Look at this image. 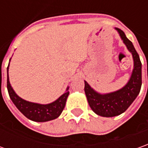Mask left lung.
<instances>
[{"instance_id": "1", "label": "left lung", "mask_w": 148, "mask_h": 148, "mask_svg": "<svg viewBox=\"0 0 148 148\" xmlns=\"http://www.w3.org/2000/svg\"><path fill=\"white\" fill-rule=\"evenodd\" d=\"M130 53L132 54L134 68L129 81L124 87L109 93H99L84 81V91L92 111L105 117L118 116L129 108L136 99L142 86V63L132 42L119 28H115Z\"/></svg>"}]
</instances>
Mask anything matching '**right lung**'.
Instances as JSON below:
<instances>
[{
    "label": "right lung",
    "instance_id": "right-lung-1",
    "mask_svg": "<svg viewBox=\"0 0 148 148\" xmlns=\"http://www.w3.org/2000/svg\"><path fill=\"white\" fill-rule=\"evenodd\" d=\"M9 66L7 67V89L11 100L20 112L30 120L37 122H45L54 120L61 115L66 106V99L70 94L69 87H67L65 93L52 103L42 104L25 100L16 94L11 86L9 78Z\"/></svg>",
    "mask_w": 148,
    "mask_h": 148
}]
</instances>
